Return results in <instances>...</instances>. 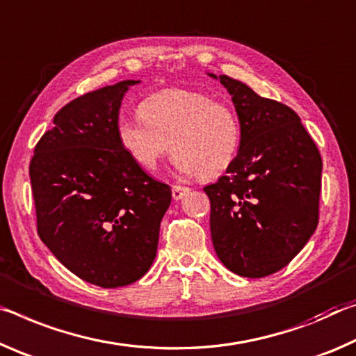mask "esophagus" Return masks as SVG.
<instances>
[{
	"label": "esophagus",
	"mask_w": 356,
	"mask_h": 356,
	"mask_svg": "<svg viewBox=\"0 0 356 356\" xmlns=\"http://www.w3.org/2000/svg\"><path fill=\"white\" fill-rule=\"evenodd\" d=\"M191 189L189 188H184V186H173L172 188V197L173 200H181L183 197L188 194Z\"/></svg>",
	"instance_id": "1"
}]
</instances>
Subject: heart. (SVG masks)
Here are the masks:
<instances>
[{"instance_id": "heart-1", "label": "heart", "mask_w": 356, "mask_h": 356, "mask_svg": "<svg viewBox=\"0 0 356 356\" xmlns=\"http://www.w3.org/2000/svg\"><path fill=\"white\" fill-rule=\"evenodd\" d=\"M140 120H120L116 137L126 154L154 170L173 149V165L186 177L218 178L235 162L241 123L235 108L200 91L170 88L145 97Z\"/></svg>"}]
</instances>
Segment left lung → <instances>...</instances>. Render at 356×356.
<instances>
[{"label": "left lung", "mask_w": 356, "mask_h": 356, "mask_svg": "<svg viewBox=\"0 0 356 356\" xmlns=\"http://www.w3.org/2000/svg\"><path fill=\"white\" fill-rule=\"evenodd\" d=\"M208 75L229 91L241 123L235 162L203 191L219 260L243 277L284 268L318 222L322 157L300 116L229 75Z\"/></svg>", "instance_id": "obj_1"}]
</instances>
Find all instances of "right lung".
Wrapping results in <instances>:
<instances>
[{"label": "right lung", "instance_id": "right-lung-1", "mask_svg": "<svg viewBox=\"0 0 356 356\" xmlns=\"http://www.w3.org/2000/svg\"><path fill=\"white\" fill-rule=\"evenodd\" d=\"M121 80L83 95L55 115L34 148L30 178L40 240L83 281L115 289L138 281L156 259L172 202L116 137Z\"/></svg>", "mask_w": 356, "mask_h": 356}]
</instances>
